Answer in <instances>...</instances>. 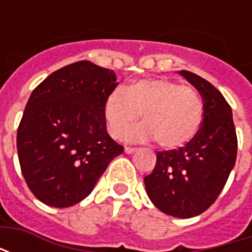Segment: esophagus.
Here are the masks:
<instances>
[{
	"label": "esophagus",
	"instance_id": "esophagus-1",
	"mask_svg": "<svg viewBox=\"0 0 252 252\" xmlns=\"http://www.w3.org/2000/svg\"><path fill=\"white\" fill-rule=\"evenodd\" d=\"M126 154H133V153H136L137 151V148H133V147H126Z\"/></svg>",
	"mask_w": 252,
	"mask_h": 252
}]
</instances>
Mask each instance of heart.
Here are the masks:
<instances>
[{
    "mask_svg": "<svg viewBox=\"0 0 252 252\" xmlns=\"http://www.w3.org/2000/svg\"><path fill=\"white\" fill-rule=\"evenodd\" d=\"M108 131L119 137L142 115L143 126L128 131V142L157 139L160 147L174 150L191 142L200 131L204 104L193 88L166 78L140 79L115 90L105 101Z\"/></svg>",
    "mask_w": 252,
    "mask_h": 252,
    "instance_id": "heart-1",
    "label": "heart"
}]
</instances>
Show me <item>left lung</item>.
<instances>
[{"label": "left lung", "instance_id": "1", "mask_svg": "<svg viewBox=\"0 0 252 252\" xmlns=\"http://www.w3.org/2000/svg\"><path fill=\"white\" fill-rule=\"evenodd\" d=\"M180 75L191 83L204 102V119L185 147L157 153V164L144 178L146 190L159 211L189 219L216 201L236 162L238 139L232 109L212 83L193 72Z\"/></svg>", "mask_w": 252, "mask_h": 252}]
</instances>
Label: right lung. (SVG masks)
<instances>
[{"label": "right lung", "instance_id": "right-lung-1", "mask_svg": "<svg viewBox=\"0 0 252 252\" xmlns=\"http://www.w3.org/2000/svg\"><path fill=\"white\" fill-rule=\"evenodd\" d=\"M116 74L88 61L54 71L32 92L17 129L25 182L46 205L88 197L124 147L108 135L104 105Z\"/></svg>", "mask_w": 252, "mask_h": 252}]
</instances>
